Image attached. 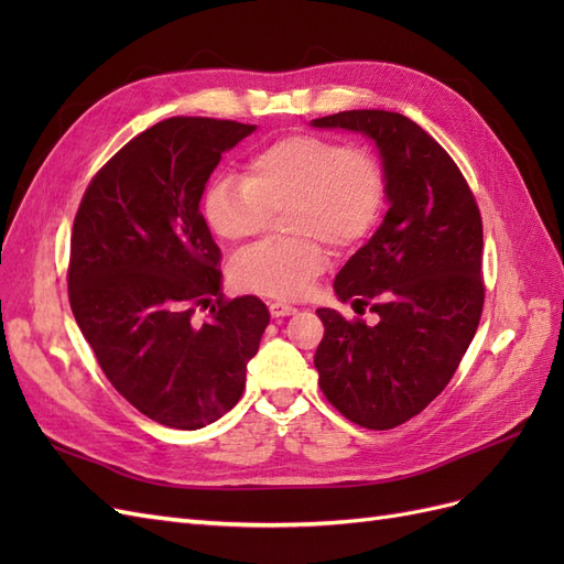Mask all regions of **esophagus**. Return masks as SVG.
Segmentation results:
<instances>
[{
	"instance_id": "esophagus-1",
	"label": "esophagus",
	"mask_w": 564,
	"mask_h": 564,
	"mask_svg": "<svg viewBox=\"0 0 564 564\" xmlns=\"http://www.w3.org/2000/svg\"><path fill=\"white\" fill-rule=\"evenodd\" d=\"M294 313H296L294 305L282 303V301L270 303V315H272V317H289V315H294Z\"/></svg>"
}]
</instances>
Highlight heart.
I'll return each mask as SVG.
<instances>
[{
	"label": "heart",
	"mask_w": 564,
	"mask_h": 564,
	"mask_svg": "<svg viewBox=\"0 0 564 564\" xmlns=\"http://www.w3.org/2000/svg\"><path fill=\"white\" fill-rule=\"evenodd\" d=\"M383 207V172L369 152L322 135H286L253 155L245 178L220 176L202 197V216L228 245L259 235L270 212H286L296 240L251 247L232 263L237 286L272 299H299L327 268V242H362Z\"/></svg>",
	"instance_id": "b5f03b06"
}]
</instances>
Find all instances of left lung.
<instances>
[{
  "instance_id": "8db88e82",
  "label": "left lung",
  "mask_w": 564,
  "mask_h": 564,
  "mask_svg": "<svg viewBox=\"0 0 564 564\" xmlns=\"http://www.w3.org/2000/svg\"><path fill=\"white\" fill-rule=\"evenodd\" d=\"M373 141L388 212L338 270L334 292L355 313L319 308V388L348 421L388 431L429 406L466 355L485 303L482 218L466 178L416 122L388 110H348L311 122Z\"/></svg>"
}]
</instances>
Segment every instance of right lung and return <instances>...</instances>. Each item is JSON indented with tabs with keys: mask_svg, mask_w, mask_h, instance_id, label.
I'll return each instance as SVG.
<instances>
[{
	"mask_svg": "<svg viewBox=\"0 0 564 564\" xmlns=\"http://www.w3.org/2000/svg\"><path fill=\"white\" fill-rule=\"evenodd\" d=\"M253 129L164 119L100 169L75 216L73 315L119 395L169 429H204L240 402L270 322L256 296L224 301L220 249L199 212L220 155Z\"/></svg>",
	"mask_w": 564,
	"mask_h": 564,
	"instance_id": "1",
	"label": "right lung"
}]
</instances>
